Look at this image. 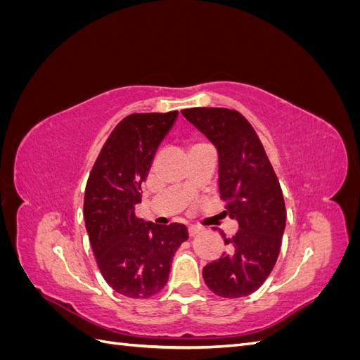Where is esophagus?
<instances>
[{"instance_id": "34e87169", "label": "esophagus", "mask_w": 360, "mask_h": 360, "mask_svg": "<svg viewBox=\"0 0 360 360\" xmlns=\"http://www.w3.org/2000/svg\"><path fill=\"white\" fill-rule=\"evenodd\" d=\"M188 231H189V236H191V237H193L195 234L201 233V231H202V228H201V226H198V225H189V226H188Z\"/></svg>"}]
</instances>
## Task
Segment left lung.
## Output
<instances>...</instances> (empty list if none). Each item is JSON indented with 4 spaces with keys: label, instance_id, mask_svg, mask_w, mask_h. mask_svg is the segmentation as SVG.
I'll use <instances>...</instances> for the list:
<instances>
[{
    "label": "left lung",
    "instance_id": "8db88e82",
    "mask_svg": "<svg viewBox=\"0 0 360 360\" xmlns=\"http://www.w3.org/2000/svg\"><path fill=\"white\" fill-rule=\"evenodd\" d=\"M181 114L219 153V192L238 222L217 261L202 269L205 285L226 299L249 296L270 275L285 230V202L274 167L252 124L228 108H188Z\"/></svg>",
    "mask_w": 360,
    "mask_h": 360
}]
</instances>
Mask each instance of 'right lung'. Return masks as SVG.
Here are the masks:
<instances>
[{"label": "right lung", "instance_id": "right-lung-1", "mask_svg": "<svg viewBox=\"0 0 360 360\" xmlns=\"http://www.w3.org/2000/svg\"><path fill=\"white\" fill-rule=\"evenodd\" d=\"M179 111L130 114L97 156L84 197V219L97 267L112 290L147 299L165 287L172 257L188 240L183 224L156 225L135 214L141 184Z\"/></svg>", "mask_w": 360, "mask_h": 360}]
</instances>
